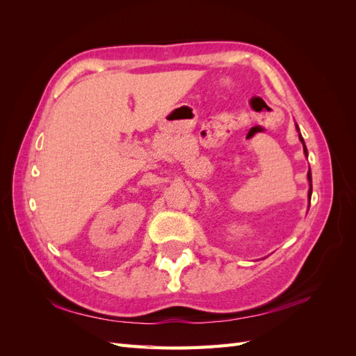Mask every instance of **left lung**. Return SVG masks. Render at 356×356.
<instances>
[{"label":"left lung","mask_w":356,"mask_h":356,"mask_svg":"<svg viewBox=\"0 0 356 356\" xmlns=\"http://www.w3.org/2000/svg\"><path fill=\"white\" fill-rule=\"evenodd\" d=\"M296 127H297V132H300V129H298V126L296 124ZM298 139L301 141V144H303V152H305V154H306V157H307V148H306V144H305V139H303V136H301V134H298ZM307 179H309V184H310V188H309V203H310V197H312V174H310V168H309V172H307Z\"/></svg>","instance_id":"1"}]
</instances>
